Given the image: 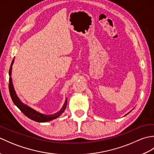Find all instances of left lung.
Here are the masks:
<instances>
[{
    "instance_id": "8db88e82",
    "label": "left lung",
    "mask_w": 154,
    "mask_h": 154,
    "mask_svg": "<svg viewBox=\"0 0 154 154\" xmlns=\"http://www.w3.org/2000/svg\"><path fill=\"white\" fill-rule=\"evenodd\" d=\"M127 114H126V115H127Z\"/></svg>"
}]
</instances>
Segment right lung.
I'll return each mask as SVG.
<instances>
[{
	"instance_id": "right-lung-1",
	"label": "right lung",
	"mask_w": 154,
	"mask_h": 154,
	"mask_svg": "<svg viewBox=\"0 0 154 154\" xmlns=\"http://www.w3.org/2000/svg\"><path fill=\"white\" fill-rule=\"evenodd\" d=\"M13 62H14V60H12L11 67H10L9 69V76H11V73H12V66L13 64ZM8 88H9V92L10 94H11V97L12 98V100L13 103H14L15 105L17 106L18 109L21 110V112H23V114H25L29 119H30L32 120H34L35 122H48V121H50L51 120H54L55 119H57V117L60 116L61 114L64 112V110L66 108L67 106V99L65 100V102L63 104V107L61 108V109L59 111V112H56L54 114H50V115H45V114H41L40 112H37L35 110L31 109L30 107H29L25 104L21 103V101L20 100L18 97H17L15 91L14 89V87H13V85L12 83V79L11 77L9 78V84H8Z\"/></svg>"
}]
</instances>
